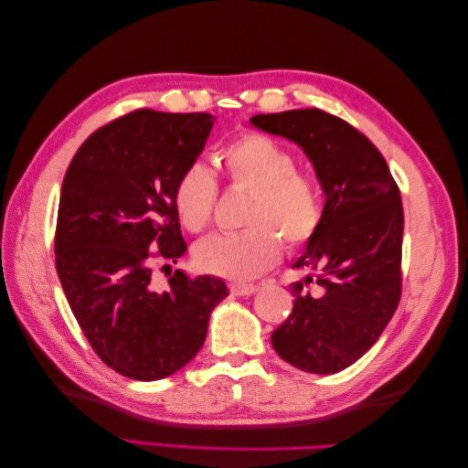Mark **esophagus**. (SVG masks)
Listing matches in <instances>:
<instances>
[{"label": "esophagus", "instance_id": "34e87169", "mask_svg": "<svg viewBox=\"0 0 468 468\" xmlns=\"http://www.w3.org/2000/svg\"><path fill=\"white\" fill-rule=\"evenodd\" d=\"M257 286L255 284H229V292L234 296H250L257 292Z\"/></svg>", "mask_w": 468, "mask_h": 468}]
</instances>
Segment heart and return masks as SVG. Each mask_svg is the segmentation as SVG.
<instances>
[{"label":"heart","instance_id":"obj_1","mask_svg":"<svg viewBox=\"0 0 468 468\" xmlns=\"http://www.w3.org/2000/svg\"><path fill=\"white\" fill-rule=\"evenodd\" d=\"M228 184L249 190L240 232L207 236L195 247V263L218 278L244 282L309 244L324 221V188L315 176L296 170V157L263 133H247L219 153ZM219 186L201 162L190 164L174 186V209L188 232H203L218 207Z\"/></svg>","mask_w":468,"mask_h":468}]
</instances>
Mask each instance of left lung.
<instances>
[{
  "mask_svg": "<svg viewBox=\"0 0 468 468\" xmlns=\"http://www.w3.org/2000/svg\"><path fill=\"white\" fill-rule=\"evenodd\" d=\"M250 122L301 144L325 193L319 232L294 263L311 275L290 284L292 313L271 344L296 369L338 373L378 342L400 303V190L379 149L319 107Z\"/></svg>",
  "mask_w": 468,
  "mask_h": 468,
  "instance_id": "left-lung-1",
  "label": "left lung"
}]
</instances>
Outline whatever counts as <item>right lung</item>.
Returning <instances> with one entry per match:
<instances>
[{
	"label": "right lung",
	"instance_id": "add662e5",
	"mask_svg": "<svg viewBox=\"0 0 468 468\" xmlns=\"http://www.w3.org/2000/svg\"><path fill=\"white\" fill-rule=\"evenodd\" d=\"M211 113L134 110L80 144L61 184L56 267L68 304L101 361L139 381L164 379L201 350L224 280L180 270L186 250L174 186L197 162Z\"/></svg>",
	"mask_w": 468,
	"mask_h": 468
}]
</instances>
